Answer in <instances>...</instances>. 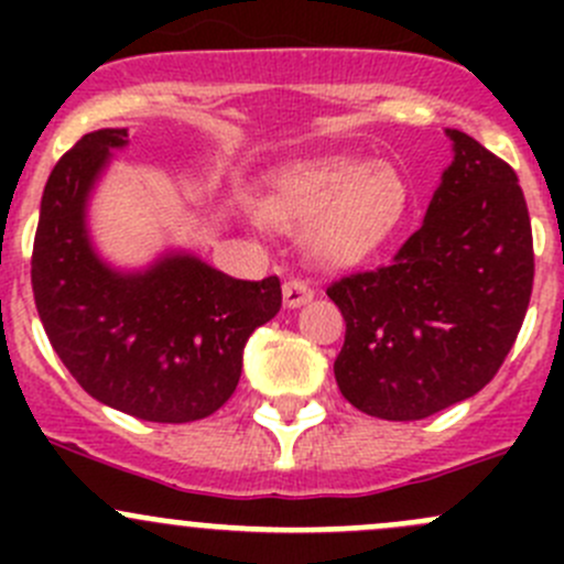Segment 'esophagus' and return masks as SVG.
<instances>
[{
  "label": "esophagus",
  "mask_w": 564,
  "mask_h": 564,
  "mask_svg": "<svg viewBox=\"0 0 564 564\" xmlns=\"http://www.w3.org/2000/svg\"><path fill=\"white\" fill-rule=\"evenodd\" d=\"M311 300H314V289L305 281L292 278V281L283 283V305H286V308H300V305L311 303Z\"/></svg>",
  "instance_id": "34e87169"
}]
</instances>
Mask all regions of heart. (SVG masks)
<instances>
[{
  "label": "heart",
  "instance_id": "obj_1",
  "mask_svg": "<svg viewBox=\"0 0 564 564\" xmlns=\"http://www.w3.org/2000/svg\"><path fill=\"white\" fill-rule=\"evenodd\" d=\"M412 193L392 163L318 158L283 169L259 209L270 224L305 229L324 267H351L379 253L401 229Z\"/></svg>",
  "mask_w": 564,
  "mask_h": 564
}]
</instances>
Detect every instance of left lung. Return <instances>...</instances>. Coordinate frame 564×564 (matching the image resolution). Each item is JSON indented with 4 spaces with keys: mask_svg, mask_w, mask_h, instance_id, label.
Returning a JSON list of instances; mask_svg holds the SVG:
<instances>
[{
    "mask_svg": "<svg viewBox=\"0 0 564 564\" xmlns=\"http://www.w3.org/2000/svg\"><path fill=\"white\" fill-rule=\"evenodd\" d=\"M423 226L388 267L327 289L346 322L335 382L382 420H423L480 392L524 324L534 253L513 169L460 130Z\"/></svg>",
    "mask_w": 564,
    "mask_h": 564,
    "instance_id": "1",
    "label": "left lung"
}]
</instances>
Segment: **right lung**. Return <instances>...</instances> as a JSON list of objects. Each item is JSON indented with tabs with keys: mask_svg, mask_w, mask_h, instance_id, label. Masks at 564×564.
I'll return each mask as SVG.
<instances>
[{
	"mask_svg": "<svg viewBox=\"0 0 564 564\" xmlns=\"http://www.w3.org/2000/svg\"><path fill=\"white\" fill-rule=\"evenodd\" d=\"M122 147L124 128L95 130L54 166L32 292L51 346L89 395L150 423H191L237 390L250 333L281 311V281H237L185 250H166L144 270L108 264L87 209Z\"/></svg>",
	"mask_w": 564,
	"mask_h": 564,
	"instance_id": "right-lung-1",
	"label": "right lung"
}]
</instances>
